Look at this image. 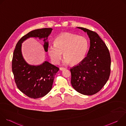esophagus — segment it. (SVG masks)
I'll list each match as a JSON object with an SVG mask.
<instances>
[{"label":"esophagus","mask_w":126,"mask_h":126,"mask_svg":"<svg viewBox=\"0 0 126 126\" xmlns=\"http://www.w3.org/2000/svg\"><path fill=\"white\" fill-rule=\"evenodd\" d=\"M64 69H65V68H64V67H60V70H61V71H63V70H64Z\"/></svg>","instance_id":"esophagus-1"}]
</instances>
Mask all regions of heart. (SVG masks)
<instances>
[{"instance_id": "heart-1", "label": "heart", "mask_w": 126, "mask_h": 126, "mask_svg": "<svg viewBox=\"0 0 126 126\" xmlns=\"http://www.w3.org/2000/svg\"><path fill=\"white\" fill-rule=\"evenodd\" d=\"M88 47V42L85 37L65 32L55 39L54 45L48 46L47 52L51 61L55 64L59 62L63 53L64 64L76 65L83 60Z\"/></svg>"}]
</instances>
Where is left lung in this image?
<instances>
[{
	"mask_svg": "<svg viewBox=\"0 0 126 126\" xmlns=\"http://www.w3.org/2000/svg\"><path fill=\"white\" fill-rule=\"evenodd\" d=\"M77 28L87 32L90 40V46L83 60L70 69L71 83L78 92L92 95L100 91L109 78L110 52L96 32L83 27Z\"/></svg>",
	"mask_w": 126,
	"mask_h": 126,
	"instance_id": "8db88e82",
	"label": "left lung"
}]
</instances>
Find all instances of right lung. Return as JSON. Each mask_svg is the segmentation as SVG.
<instances>
[{"instance_id":"right-lung-1","label":"right lung","mask_w":126,"mask_h":126,"mask_svg":"<svg viewBox=\"0 0 126 126\" xmlns=\"http://www.w3.org/2000/svg\"><path fill=\"white\" fill-rule=\"evenodd\" d=\"M51 28L35 29L25 35L17 42L14 50L12 60V70L17 88L28 97L37 99L44 97L51 90L55 75L59 69L48 61L34 66L28 64L21 53V44L30 37L44 38V48L47 52L48 36Z\"/></svg>"}]
</instances>
